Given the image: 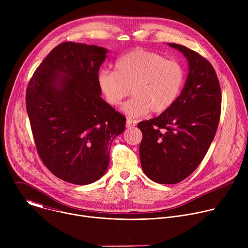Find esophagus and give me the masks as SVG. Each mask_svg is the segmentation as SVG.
Masks as SVG:
<instances>
[{"instance_id": "1", "label": "esophagus", "mask_w": 248, "mask_h": 248, "mask_svg": "<svg viewBox=\"0 0 248 248\" xmlns=\"http://www.w3.org/2000/svg\"><path fill=\"white\" fill-rule=\"evenodd\" d=\"M136 124H137L136 121H133L131 119H127L126 120V127H132V126L136 125Z\"/></svg>"}]
</instances>
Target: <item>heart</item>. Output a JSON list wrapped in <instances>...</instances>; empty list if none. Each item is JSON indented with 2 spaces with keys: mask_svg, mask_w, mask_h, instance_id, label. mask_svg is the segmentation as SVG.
<instances>
[{
  "mask_svg": "<svg viewBox=\"0 0 248 248\" xmlns=\"http://www.w3.org/2000/svg\"><path fill=\"white\" fill-rule=\"evenodd\" d=\"M97 81L112 106H119L131 88L133 96L123 111L135 118L149 111L159 114L168 110L181 94L185 70L178 62L139 48L122 56L116 62V70H99Z\"/></svg>",
  "mask_w": 248,
  "mask_h": 248,
  "instance_id": "heart-1",
  "label": "heart"
}]
</instances>
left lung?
Returning a JSON list of instances; mask_svg holds the SVG:
<instances>
[{"mask_svg":"<svg viewBox=\"0 0 248 248\" xmlns=\"http://www.w3.org/2000/svg\"><path fill=\"white\" fill-rule=\"evenodd\" d=\"M188 75L181 95L159 117L140 122L141 167L157 184H178L199 166L216 134L221 115V88L212 64L198 53L179 44Z\"/></svg>","mask_w":248,"mask_h":248,"instance_id":"1","label":"left lung"}]
</instances>
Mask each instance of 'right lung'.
<instances>
[{
    "mask_svg": "<svg viewBox=\"0 0 248 248\" xmlns=\"http://www.w3.org/2000/svg\"><path fill=\"white\" fill-rule=\"evenodd\" d=\"M109 51L63 42L33 74L26 110L38 154L59 179L89 185L105 174L125 118L101 98L97 76Z\"/></svg>",
    "mask_w": 248,
    "mask_h": 248,
    "instance_id": "right-lung-1",
    "label": "right lung"
}]
</instances>
